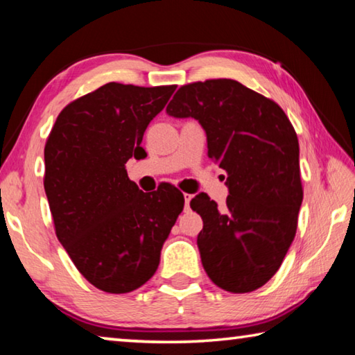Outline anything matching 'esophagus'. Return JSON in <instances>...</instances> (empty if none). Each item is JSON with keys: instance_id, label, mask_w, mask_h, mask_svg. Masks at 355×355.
<instances>
[{"instance_id": "obj_1", "label": "esophagus", "mask_w": 355, "mask_h": 355, "mask_svg": "<svg viewBox=\"0 0 355 355\" xmlns=\"http://www.w3.org/2000/svg\"><path fill=\"white\" fill-rule=\"evenodd\" d=\"M183 197H184V208L189 209V202H191V199H192V196L188 194V192H184Z\"/></svg>"}]
</instances>
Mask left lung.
Masks as SVG:
<instances>
[{"label": "left lung", "mask_w": 355, "mask_h": 355, "mask_svg": "<svg viewBox=\"0 0 355 355\" xmlns=\"http://www.w3.org/2000/svg\"><path fill=\"white\" fill-rule=\"evenodd\" d=\"M166 111L199 120L208 158L227 172L224 209L207 194L191 200L203 220L197 236L203 269L228 293L258 290L296 236L304 197L290 119L274 100L227 78L184 84Z\"/></svg>", "instance_id": "8db88e82"}]
</instances>
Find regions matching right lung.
<instances>
[{"label": "right lung", "instance_id": "1", "mask_svg": "<svg viewBox=\"0 0 355 355\" xmlns=\"http://www.w3.org/2000/svg\"><path fill=\"white\" fill-rule=\"evenodd\" d=\"M177 86L107 83L59 112L45 144L44 188L59 243L89 284L135 291L152 279L184 197L142 192L125 164L142 158L144 131Z\"/></svg>", "mask_w": 355, "mask_h": 355}]
</instances>
